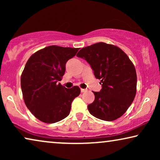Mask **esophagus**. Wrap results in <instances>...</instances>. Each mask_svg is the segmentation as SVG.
Returning a JSON list of instances; mask_svg holds the SVG:
<instances>
[{
	"mask_svg": "<svg viewBox=\"0 0 160 160\" xmlns=\"http://www.w3.org/2000/svg\"><path fill=\"white\" fill-rule=\"evenodd\" d=\"M86 91H87L86 89H81V92H84Z\"/></svg>",
	"mask_w": 160,
	"mask_h": 160,
	"instance_id": "1",
	"label": "esophagus"
}]
</instances>
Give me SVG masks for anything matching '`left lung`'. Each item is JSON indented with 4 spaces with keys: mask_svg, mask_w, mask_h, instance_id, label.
I'll use <instances>...</instances> for the list:
<instances>
[{
    "mask_svg": "<svg viewBox=\"0 0 160 160\" xmlns=\"http://www.w3.org/2000/svg\"><path fill=\"white\" fill-rule=\"evenodd\" d=\"M90 65L102 89L93 92L95 100L88 105L89 113L104 121L122 117L136 94L137 75L134 65L119 47L100 42L82 48L76 54Z\"/></svg>",
    "mask_w": 160,
    "mask_h": 160,
    "instance_id": "8db88e82",
    "label": "left lung"
}]
</instances>
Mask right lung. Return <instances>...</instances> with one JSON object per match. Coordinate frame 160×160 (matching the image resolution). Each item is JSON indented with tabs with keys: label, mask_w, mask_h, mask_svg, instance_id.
I'll list each match as a JSON object with an SVG mask.
<instances>
[{
	"label": "right lung",
	"mask_w": 160,
	"mask_h": 160,
	"mask_svg": "<svg viewBox=\"0 0 160 160\" xmlns=\"http://www.w3.org/2000/svg\"><path fill=\"white\" fill-rule=\"evenodd\" d=\"M79 49L49 46L36 52L26 63L21 76L24 101L30 112L45 123H55L69 115L71 102L79 95L77 86L67 89L58 81L68 60Z\"/></svg>",
	"instance_id": "1"
}]
</instances>
